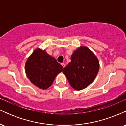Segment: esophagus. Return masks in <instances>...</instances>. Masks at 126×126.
Wrapping results in <instances>:
<instances>
[{"mask_svg":"<svg viewBox=\"0 0 126 126\" xmlns=\"http://www.w3.org/2000/svg\"><path fill=\"white\" fill-rule=\"evenodd\" d=\"M61 65H62V67H63V68H64V67H65V64H64V63H61Z\"/></svg>","mask_w":126,"mask_h":126,"instance_id":"34e87169","label":"esophagus"}]
</instances>
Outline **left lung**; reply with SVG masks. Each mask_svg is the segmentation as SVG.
<instances>
[{
    "label": "left lung",
    "mask_w": 126,
    "mask_h": 126,
    "mask_svg": "<svg viewBox=\"0 0 126 126\" xmlns=\"http://www.w3.org/2000/svg\"><path fill=\"white\" fill-rule=\"evenodd\" d=\"M99 68V61L95 54L88 47H81L73 52L71 62L63 72L72 88L81 90L94 80Z\"/></svg>",
    "instance_id": "left-lung-1"
}]
</instances>
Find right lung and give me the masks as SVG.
Wrapping results in <instances>:
<instances>
[{"instance_id":"1","label":"right lung","mask_w":126,"mask_h":126,"mask_svg":"<svg viewBox=\"0 0 126 126\" xmlns=\"http://www.w3.org/2000/svg\"><path fill=\"white\" fill-rule=\"evenodd\" d=\"M25 68L30 81L43 89L50 87L56 76L63 69L54 57L40 48L34 50L28 57Z\"/></svg>"}]
</instances>
